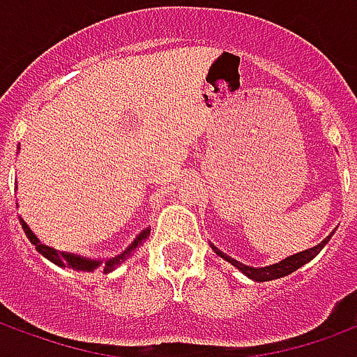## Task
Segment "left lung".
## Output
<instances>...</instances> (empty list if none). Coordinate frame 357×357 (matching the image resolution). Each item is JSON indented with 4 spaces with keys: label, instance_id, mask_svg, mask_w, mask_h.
Instances as JSON below:
<instances>
[{
    "label": "left lung",
    "instance_id": "obj_1",
    "mask_svg": "<svg viewBox=\"0 0 357 357\" xmlns=\"http://www.w3.org/2000/svg\"><path fill=\"white\" fill-rule=\"evenodd\" d=\"M333 233H331V235H327V237H325L321 243H317L315 247L306 248V250L296 252V255H292V256H287V258H283L281 262L269 264V266H264V268H255V266H247V264L239 262V260H235V258H231L229 255L222 252V250H220L218 247H214L212 243H210V247H212V250H214V252H216L220 258H224V260H227V262L231 264V266H235V268L239 269L241 273H245L248 279L258 281V283H264V281H273V279H279V277L291 275L292 271H296L298 268H302L304 264H307L310 260H312V258H315V256L321 252V248L325 247L327 243H329V239L333 237Z\"/></svg>",
    "mask_w": 357,
    "mask_h": 357
}]
</instances>
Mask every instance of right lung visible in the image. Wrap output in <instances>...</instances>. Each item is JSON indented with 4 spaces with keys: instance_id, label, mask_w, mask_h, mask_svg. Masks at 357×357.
<instances>
[{
    "instance_id": "obj_1",
    "label": "right lung",
    "mask_w": 357,
    "mask_h": 357,
    "mask_svg": "<svg viewBox=\"0 0 357 357\" xmlns=\"http://www.w3.org/2000/svg\"><path fill=\"white\" fill-rule=\"evenodd\" d=\"M20 149V145H19ZM20 225H22V231L26 233L28 241L32 243L36 247V250L40 252L42 256H45L50 262L57 264L61 268H70V269H76V271H95L97 268H101L102 271H112V269H116L118 266H122V264L133 255V250L137 247H141L145 239H147L149 235H151V227H145L143 231L132 241V245L130 247H126L120 255L112 256V258H88V256H82V255H74V252H63V250H57V248L53 247H47V245H43L42 241L36 237V233L28 227V224L20 218Z\"/></svg>"
}]
</instances>
